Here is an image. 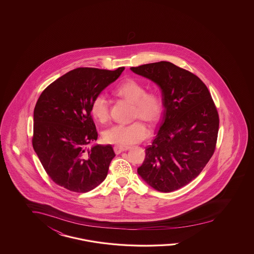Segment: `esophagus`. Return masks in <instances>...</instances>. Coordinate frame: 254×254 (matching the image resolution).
<instances>
[{
    "instance_id": "34e87169",
    "label": "esophagus",
    "mask_w": 254,
    "mask_h": 254,
    "mask_svg": "<svg viewBox=\"0 0 254 254\" xmlns=\"http://www.w3.org/2000/svg\"><path fill=\"white\" fill-rule=\"evenodd\" d=\"M128 149H129V147L118 146V145L114 147V151H115V153H116V154H121L122 152L127 151Z\"/></svg>"
}]
</instances>
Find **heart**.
<instances>
[{
  "label": "heart",
  "instance_id": "heart-1",
  "mask_svg": "<svg viewBox=\"0 0 254 254\" xmlns=\"http://www.w3.org/2000/svg\"><path fill=\"white\" fill-rule=\"evenodd\" d=\"M117 96L134 103V116L150 124L156 123L161 117L164 109L162 96L155 91L146 92L143 84L135 79H126L116 85ZM90 113L94 119L100 123L109 118V106L103 94L97 95L90 104ZM149 129L142 121L138 120L128 125H114L103 132V139L111 144L128 146L147 138Z\"/></svg>",
  "mask_w": 254,
  "mask_h": 254
}]
</instances>
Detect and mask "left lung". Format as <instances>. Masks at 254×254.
<instances>
[{"mask_svg": "<svg viewBox=\"0 0 254 254\" xmlns=\"http://www.w3.org/2000/svg\"><path fill=\"white\" fill-rule=\"evenodd\" d=\"M130 69L158 85L164 103L157 134L146 147L138 174L159 192L175 191L197 177L214 153L219 130L215 104L198 77L170 62Z\"/></svg>", "mask_w": 254, "mask_h": 254, "instance_id": "1", "label": "left lung"}]
</instances>
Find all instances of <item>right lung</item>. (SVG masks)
I'll return each instance as SVG.
<instances>
[{"mask_svg": "<svg viewBox=\"0 0 254 254\" xmlns=\"http://www.w3.org/2000/svg\"><path fill=\"white\" fill-rule=\"evenodd\" d=\"M124 69L77 68L57 79L39 97L33 112L32 146L57 185L85 192L105 180L116 154L112 145L87 147L98 138L90 104Z\"/></svg>", "mask_w": 254, "mask_h": 254, "instance_id": "1", "label": "right lung"}]
</instances>
